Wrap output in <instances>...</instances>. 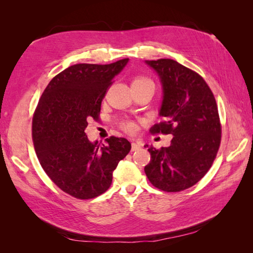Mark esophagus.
<instances>
[{"label": "esophagus", "mask_w": 253, "mask_h": 253, "mask_svg": "<svg viewBox=\"0 0 253 253\" xmlns=\"http://www.w3.org/2000/svg\"><path fill=\"white\" fill-rule=\"evenodd\" d=\"M141 148V144L138 143V142H132L131 143V151H137V150H139Z\"/></svg>", "instance_id": "obj_1"}]
</instances>
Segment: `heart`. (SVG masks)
Masks as SVG:
<instances>
[{
	"mask_svg": "<svg viewBox=\"0 0 253 253\" xmlns=\"http://www.w3.org/2000/svg\"><path fill=\"white\" fill-rule=\"evenodd\" d=\"M135 87H152L154 89V84L150 78L142 76V75H137V76L133 77L131 80V88H135ZM122 128L125 131L131 132L133 130V128H135V126H133V123L127 121L122 124Z\"/></svg>",
	"mask_w": 253,
	"mask_h": 253,
	"instance_id": "obj_1",
	"label": "heart"
}]
</instances>
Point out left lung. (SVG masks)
Segmentation results:
<instances>
[{
    "label": "left lung",
    "mask_w": 253,
    "mask_h": 253,
    "mask_svg": "<svg viewBox=\"0 0 253 253\" xmlns=\"http://www.w3.org/2000/svg\"><path fill=\"white\" fill-rule=\"evenodd\" d=\"M163 84L162 121L150 128L152 135H173L170 146L150 147L144 168L150 182L166 192L196 185L216 158L222 139L215 98L200 75L170 58L147 61Z\"/></svg>",
    "instance_id": "8db88e82"
}]
</instances>
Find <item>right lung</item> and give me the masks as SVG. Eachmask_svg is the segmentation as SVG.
Segmentation results:
<instances>
[{
  "label": "right lung",
  "instance_id": "obj_1",
  "mask_svg": "<svg viewBox=\"0 0 253 253\" xmlns=\"http://www.w3.org/2000/svg\"><path fill=\"white\" fill-rule=\"evenodd\" d=\"M128 62L76 64L53 78L32 117V141L49 178L64 192L87 200L109 189L113 170L130 151L125 138L111 136L105 144L90 142L88 121L99 120L101 102Z\"/></svg>",
  "mask_w": 253,
  "mask_h": 253
}]
</instances>
